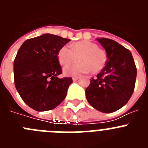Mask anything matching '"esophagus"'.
<instances>
[{"instance_id": "34e87169", "label": "esophagus", "mask_w": 148, "mask_h": 148, "mask_svg": "<svg viewBox=\"0 0 148 148\" xmlns=\"http://www.w3.org/2000/svg\"><path fill=\"white\" fill-rule=\"evenodd\" d=\"M78 78H79V77H78V76H74V77H73V82H75V81L78 80Z\"/></svg>"}]
</instances>
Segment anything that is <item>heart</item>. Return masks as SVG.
Returning a JSON list of instances; mask_svg holds the SVG:
<instances>
[{
  "instance_id": "heart-1",
  "label": "heart",
  "mask_w": 148,
  "mask_h": 148,
  "mask_svg": "<svg viewBox=\"0 0 148 148\" xmlns=\"http://www.w3.org/2000/svg\"><path fill=\"white\" fill-rule=\"evenodd\" d=\"M78 57V62L64 69L66 75H78L82 73H98L103 70L108 61L105 51L99 48L97 44L90 40H80L69 45L63 46L58 49L57 58L62 66L75 62Z\"/></svg>"
}]
</instances>
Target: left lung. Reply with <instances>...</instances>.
<instances>
[{
  "label": "left lung",
  "instance_id": "8db88e82",
  "mask_svg": "<svg viewBox=\"0 0 148 148\" xmlns=\"http://www.w3.org/2000/svg\"><path fill=\"white\" fill-rule=\"evenodd\" d=\"M108 55L106 66L90 79L85 90L90 105L102 113H113L127 103L135 88L136 66L129 49L112 39L97 38Z\"/></svg>",
  "mask_w": 148,
  "mask_h": 148
}]
</instances>
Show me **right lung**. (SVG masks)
Returning <instances> with one entry per match:
<instances>
[{
    "mask_svg": "<svg viewBox=\"0 0 148 148\" xmlns=\"http://www.w3.org/2000/svg\"><path fill=\"white\" fill-rule=\"evenodd\" d=\"M52 34L23 43L14 60L15 85L23 101L36 111L54 109L64 100L72 78H58L62 73L58 51L70 41Z\"/></svg>",
    "mask_w": 148,
    "mask_h": 148,
    "instance_id": "obj_1",
    "label": "right lung"
}]
</instances>
